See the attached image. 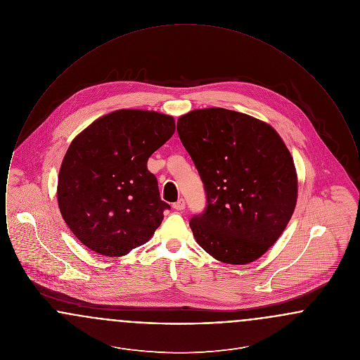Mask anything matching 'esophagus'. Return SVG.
I'll use <instances>...</instances> for the list:
<instances>
[{
  "instance_id": "obj_1",
  "label": "esophagus",
  "mask_w": 360,
  "mask_h": 360,
  "mask_svg": "<svg viewBox=\"0 0 360 360\" xmlns=\"http://www.w3.org/2000/svg\"><path fill=\"white\" fill-rule=\"evenodd\" d=\"M172 207H174L175 210H179V212H181V210H184V209L186 207V202H185L184 198H181V200H178V201L172 205Z\"/></svg>"
}]
</instances>
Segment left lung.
I'll return each mask as SVG.
<instances>
[{"label":"left lung","mask_w":360,"mask_h":360,"mask_svg":"<svg viewBox=\"0 0 360 360\" xmlns=\"http://www.w3.org/2000/svg\"><path fill=\"white\" fill-rule=\"evenodd\" d=\"M176 131L205 186V210L190 220L195 241L228 264L257 260L297 204V172L282 137L267 122L223 108L191 110Z\"/></svg>","instance_id":"1"}]
</instances>
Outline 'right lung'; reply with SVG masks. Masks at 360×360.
I'll return each instance as SVG.
<instances>
[{"instance_id": "add662e5", "label": "right lung", "mask_w": 360, "mask_h": 360, "mask_svg": "<svg viewBox=\"0 0 360 360\" xmlns=\"http://www.w3.org/2000/svg\"><path fill=\"white\" fill-rule=\"evenodd\" d=\"M174 131L172 116L120 109L71 141L58 176V205L87 248L122 257L151 239L170 205L160 200L147 162Z\"/></svg>"}]
</instances>
